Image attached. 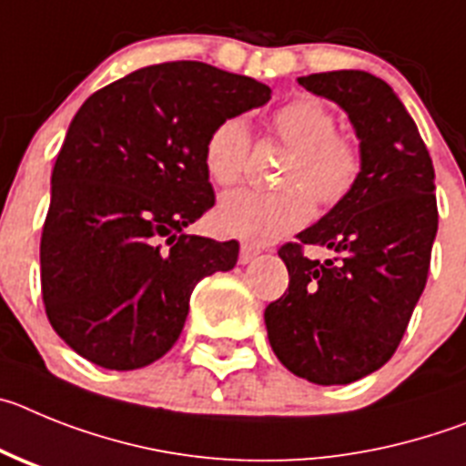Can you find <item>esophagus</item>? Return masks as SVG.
Returning a JSON list of instances; mask_svg holds the SVG:
<instances>
[{
    "label": "esophagus",
    "instance_id": "1",
    "mask_svg": "<svg viewBox=\"0 0 466 466\" xmlns=\"http://www.w3.org/2000/svg\"><path fill=\"white\" fill-rule=\"evenodd\" d=\"M258 255H259V248H255V246H250V243H241V250H238V262L248 264L250 259L258 258Z\"/></svg>",
    "mask_w": 466,
    "mask_h": 466
}]
</instances>
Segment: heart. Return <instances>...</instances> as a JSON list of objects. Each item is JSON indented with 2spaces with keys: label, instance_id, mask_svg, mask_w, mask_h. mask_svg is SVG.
I'll return each instance as SVG.
<instances>
[{
  "label": "heart",
  "instance_id": "1",
  "mask_svg": "<svg viewBox=\"0 0 466 466\" xmlns=\"http://www.w3.org/2000/svg\"><path fill=\"white\" fill-rule=\"evenodd\" d=\"M276 139L292 148L283 171L285 190L258 192L241 187L228 192L216 208V228L229 237L269 243L295 232L309 220L311 198L320 207H334L350 195L362 171V150L350 137L339 134L337 116L325 102L297 99L271 118ZM253 150V134L243 116H229L204 141V167L213 183L241 181ZM306 189L309 192H303Z\"/></svg>",
  "mask_w": 466,
  "mask_h": 466
}]
</instances>
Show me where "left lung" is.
I'll list each match as a JSON object with an SVG mask.
<instances>
[{
	"label": "left lung",
	"mask_w": 466,
	"mask_h": 466,
	"mask_svg": "<svg viewBox=\"0 0 466 466\" xmlns=\"http://www.w3.org/2000/svg\"><path fill=\"white\" fill-rule=\"evenodd\" d=\"M353 123L362 171L346 199L280 246L288 290L264 309L276 358L299 379L346 385L383 367L400 346L430 271L439 211L434 167L392 87L367 71L301 76ZM304 245L333 250L311 260Z\"/></svg>",
	"instance_id": "obj_1"
}]
</instances>
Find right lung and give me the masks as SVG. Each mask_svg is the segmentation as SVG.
Returning a JSON list of instances; mask_svg holds the SVG:
<instances>
[{
	"label": "right lung",
	"instance_id": "add662e5",
	"mask_svg": "<svg viewBox=\"0 0 466 466\" xmlns=\"http://www.w3.org/2000/svg\"><path fill=\"white\" fill-rule=\"evenodd\" d=\"M271 99L269 86L204 62L144 66L74 116L50 176L41 295L81 358L129 371L181 337L195 285L237 264L238 243L183 234L216 204L204 141Z\"/></svg>",
	"mask_w": 466,
	"mask_h": 466
}]
</instances>
